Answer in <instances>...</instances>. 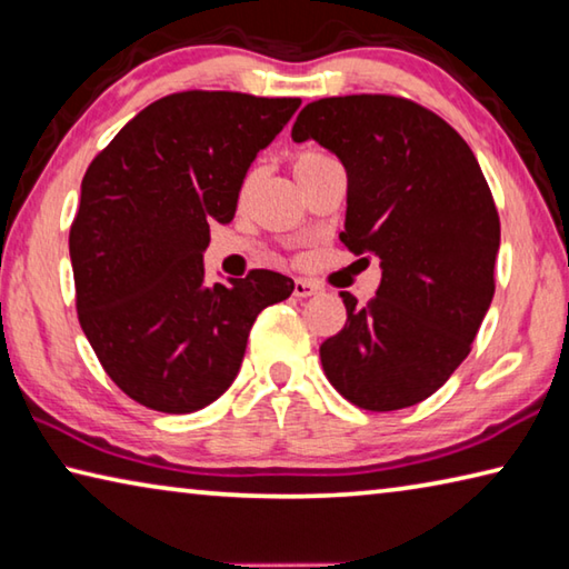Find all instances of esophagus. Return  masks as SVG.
<instances>
[{
	"label": "esophagus",
	"instance_id": "esophagus-1",
	"mask_svg": "<svg viewBox=\"0 0 569 569\" xmlns=\"http://www.w3.org/2000/svg\"><path fill=\"white\" fill-rule=\"evenodd\" d=\"M320 292V287H317L315 282H310V279H295V297H312Z\"/></svg>",
	"mask_w": 569,
	"mask_h": 569
}]
</instances>
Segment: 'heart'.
Instances as JSON below:
<instances>
[{"instance_id":"b5f03b06","label":"heart","mask_w":569,"mask_h":569,"mask_svg":"<svg viewBox=\"0 0 569 569\" xmlns=\"http://www.w3.org/2000/svg\"><path fill=\"white\" fill-rule=\"evenodd\" d=\"M327 162H332V157L330 154H322V152H305V154H300L295 159V164H292V169H295V177L300 179V177H305L307 172H312V169H317V167H322V164H327ZM257 169H252V172H247V177H244V182H242V197L244 194H249V189L254 187V182H257Z\"/></svg>"}]
</instances>
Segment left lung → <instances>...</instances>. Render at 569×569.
<instances>
[{
    "instance_id": "1",
    "label": "left lung",
    "mask_w": 569,
    "mask_h": 569,
    "mask_svg": "<svg viewBox=\"0 0 569 569\" xmlns=\"http://www.w3.org/2000/svg\"><path fill=\"white\" fill-rule=\"evenodd\" d=\"M292 139L340 157V239L382 267L367 307L342 295L347 322L320 347L327 380L372 412L427 400L470 355L495 295L500 217L472 149L442 117L390 94L317 99Z\"/></svg>"
}]
</instances>
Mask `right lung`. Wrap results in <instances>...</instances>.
I'll return each mask as SVG.
<instances>
[{
  "label": "right lung",
  "instance_id": "right-lung-1",
  "mask_svg": "<svg viewBox=\"0 0 569 569\" xmlns=\"http://www.w3.org/2000/svg\"><path fill=\"white\" fill-rule=\"evenodd\" d=\"M302 99L177 92L99 152L69 229L79 325L112 382L167 415L212 405L234 382L264 307L292 295L272 269L204 284L209 224L232 222L239 189Z\"/></svg>",
  "mask_w": 569,
  "mask_h": 569
}]
</instances>
